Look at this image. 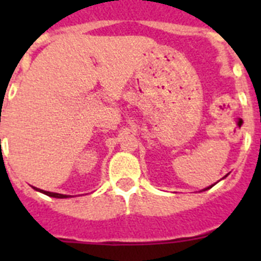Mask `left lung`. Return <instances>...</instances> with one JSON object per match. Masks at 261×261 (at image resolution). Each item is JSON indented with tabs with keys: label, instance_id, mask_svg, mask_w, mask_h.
Returning a JSON list of instances; mask_svg holds the SVG:
<instances>
[{
	"label": "left lung",
	"instance_id": "8db88e82",
	"mask_svg": "<svg viewBox=\"0 0 261 261\" xmlns=\"http://www.w3.org/2000/svg\"><path fill=\"white\" fill-rule=\"evenodd\" d=\"M226 176H227V175H226ZM213 186H214V184H213ZM213 186H211V187H208V188H205V190H204V191H206V190H209V188H212V187H213Z\"/></svg>",
	"mask_w": 261,
	"mask_h": 261
}]
</instances>
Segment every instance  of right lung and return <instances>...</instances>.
<instances>
[{"mask_svg":"<svg viewBox=\"0 0 261 261\" xmlns=\"http://www.w3.org/2000/svg\"><path fill=\"white\" fill-rule=\"evenodd\" d=\"M34 190L39 191V192H41V193H44V195H47V196H50V197H56V199H66V197H70L69 195H61V193L48 192V191H44V190H39V188H36V187H34Z\"/></svg>","mask_w":261,"mask_h":261,"instance_id":"1","label":"right lung"}]
</instances>
